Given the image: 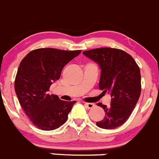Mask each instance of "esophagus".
I'll use <instances>...</instances> for the list:
<instances>
[{
	"mask_svg": "<svg viewBox=\"0 0 159 159\" xmlns=\"http://www.w3.org/2000/svg\"><path fill=\"white\" fill-rule=\"evenodd\" d=\"M84 105L86 107L89 108V109H91V108H93L94 107L93 103H84Z\"/></svg>",
	"mask_w": 159,
	"mask_h": 159,
	"instance_id": "esophagus-1",
	"label": "esophagus"
}]
</instances>
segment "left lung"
<instances>
[{"label":"left lung","instance_id":"obj_1","mask_svg":"<svg viewBox=\"0 0 159 159\" xmlns=\"http://www.w3.org/2000/svg\"><path fill=\"white\" fill-rule=\"evenodd\" d=\"M83 54L98 64L101 70L99 88L111 97L109 107L97 103L103 108L105 116L96 125L103 129L118 128L128 120L140 97L139 67L132 56L117 48H94Z\"/></svg>","mask_w":159,"mask_h":159}]
</instances>
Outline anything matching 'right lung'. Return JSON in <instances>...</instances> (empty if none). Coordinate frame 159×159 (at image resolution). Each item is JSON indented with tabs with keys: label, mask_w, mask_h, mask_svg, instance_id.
I'll return each instance as SVG.
<instances>
[{
	"label": "right lung",
	"mask_w": 159,
	"mask_h": 159,
	"mask_svg": "<svg viewBox=\"0 0 159 159\" xmlns=\"http://www.w3.org/2000/svg\"><path fill=\"white\" fill-rule=\"evenodd\" d=\"M81 52L52 48L33 50L21 60L15 81L20 105L34 126L52 131L62 126L76 101H64L48 93L69 62Z\"/></svg>",
	"instance_id": "right-lung-1"
}]
</instances>
